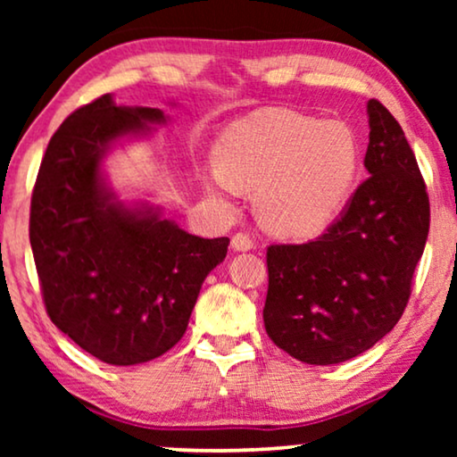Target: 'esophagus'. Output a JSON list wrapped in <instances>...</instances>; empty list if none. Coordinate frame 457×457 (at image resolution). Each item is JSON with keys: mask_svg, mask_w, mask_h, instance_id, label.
Instances as JSON below:
<instances>
[{"mask_svg": "<svg viewBox=\"0 0 457 457\" xmlns=\"http://www.w3.org/2000/svg\"><path fill=\"white\" fill-rule=\"evenodd\" d=\"M230 245H233L235 252H249V249L255 247V243H253V239L249 235L237 233L233 237V241H230Z\"/></svg>", "mask_w": 457, "mask_h": 457, "instance_id": "1", "label": "esophagus"}]
</instances>
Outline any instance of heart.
<instances>
[{
    "instance_id": "heart-1",
    "label": "heart",
    "mask_w": 457,
    "mask_h": 457,
    "mask_svg": "<svg viewBox=\"0 0 457 457\" xmlns=\"http://www.w3.org/2000/svg\"><path fill=\"white\" fill-rule=\"evenodd\" d=\"M216 164V187L258 189L264 227L303 239L320 235L347 205L360 177L361 147L347 122L264 108L222 130Z\"/></svg>"
}]
</instances>
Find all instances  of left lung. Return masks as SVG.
Returning <instances> with one entry per match:
<instances>
[{
  "label": "left lung",
  "mask_w": 457,
  "mask_h": 457,
  "mask_svg": "<svg viewBox=\"0 0 457 457\" xmlns=\"http://www.w3.org/2000/svg\"><path fill=\"white\" fill-rule=\"evenodd\" d=\"M368 179L324 235L270 245L264 327L314 366L341 364L402 318L428 237L427 185L402 127L377 99L366 105Z\"/></svg>",
  "instance_id": "left-lung-1"
}]
</instances>
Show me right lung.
I'll list each match as a JSON object with an SVG mask.
<instances>
[{"label": "right lung", "instance_id": "obj_1", "mask_svg": "<svg viewBox=\"0 0 457 457\" xmlns=\"http://www.w3.org/2000/svg\"><path fill=\"white\" fill-rule=\"evenodd\" d=\"M160 108L102 96L62 122L30 199V247L47 314L80 349L112 366L143 364L185 335L204 280L228 237L204 239L160 205L124 202L104 162L164 127Z\"/></svg>", "mask_w": 457, "mask_h": 457}]
</instances>
